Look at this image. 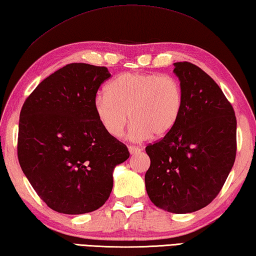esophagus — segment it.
<instances>
[{"mask_svg": "<svg viewBox=\"0 0 256 256\" xmlns=\"http://www.w3.org/2000/svg\"><path fill=\"white\" fill-rule=\"evenodd\" d=\"M128 151H130V154H138V153H140L142 151L141 148L138 146H128Z\"/></svg>", "mask_w": 256, "mask_h": 256, "instance_id": "34e87169", "label": "esophagus"}]
</instances>
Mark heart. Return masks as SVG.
I'll return each mask as SVG.
<instances>
[{"mask_svg":"<svg viewBox=\"0 0 256 256\" xmlns=\"http://www.w3.org/2000/svg\"><path fill=\"white\" fill-rule=\"evenodd\" d=\"M182 108L180 82L159 74H120L108 86V92H98L94 100L95 113L104 131L118 138L131 118L128 136L136 142L152 134L166 136L178 123Z\"/></svg>","mask_w":256,"mask_h":256,"instance_id":"1","label":"heart"}]
</instances>
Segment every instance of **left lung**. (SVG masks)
Returning <instances> with one entry per match:
<instances>
[{
    "instance_id": "8db88e82",
    "label": "left lung",
    "mask_w": 256,
    "mask_h": 256,
    "mask_svg": "<svg viewBox=\"0 0 256 256\" xmlns=\"http://www.w3.org/2000/svg\"><path fill=\"white\" fill-rule=\"evenodd\" d=\"M184 108L172 131L148 144V198L164 210L197 212L220 194L236 156L233 106L212 78L192 62H174Z\"/></svg>"
}]
</instances>
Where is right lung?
Listing matches in <instances>:
<instances>
[{
  "label": "right lung",
  "instance_id": "obj_1",
  "mask_svg": "<svg viewBox=\"0 0 256 256\" xmlns=\"http://www.w3.org/2000/svg\"><path fill=\"white\" fill-rule=\"evenodd\" d=\"M106 67L69 64L41 82L20 113L18 158L38 196L54 210L80 215L108 200L115 166L128 159L94 110Z\"/></svg>",
  "mask_w": 256,
  "mask_h": 256
}]
</instances>
